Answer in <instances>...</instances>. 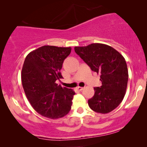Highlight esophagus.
Returning a JSON list of instances; mask_svg holds the SVG:
<instances>
[{
    "mask_svg": "<svg viewBox=\"0 0 147 147\" xmlns=\"http://www.w3.org/2000/svg\"><path fill=\"white\" fill-rule=\"evenodd\" d=\"M77 89H78V91H82V90L84 89V88L83 87H80V86H78V87H77Z\"/></svg>",
    "mask_w": 147,
    "mask_h": 147,
    "instance_id": "1",
    "label": "esophagus"
}]
</instances>
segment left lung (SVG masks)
I'll return each mask as SVG.
<instances>
[{"mask_svg":"<svg viewBox=\"0 0 147 147\" xmlns=\"http://www.w3.org/2000/svg\"><path fill=\"white\" fill-rule=\"evenodd\" d=\"M76 53L92 71L100 74V87L94 88V95L88 105L94 112L106 114L117 108L125 96L128 72L125 59L109 45L92 43L74 47Z\"/></svg>","mask_w":147,"mask_h":147,"instance_id":"8db88e82","label":"left lung"}]
</instances>
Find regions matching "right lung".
<instances>
[{"mask_svg": "<svg viewBox=\"0 0 147 147\" xmlns=\"http://www.w3.org/2000/svg\"><path fill=\"white\" fill-rule=\"evenodd\" d=\"M71 47L45 45L30 52L21 71L22 84L28 100L37 113L57 119L69 113L75 92L56 83Z\"/></svg>", "mask_w": 147, "mask_h": 147, "instance_id": "obj_1", "label": "right lung"}]
</instances>
